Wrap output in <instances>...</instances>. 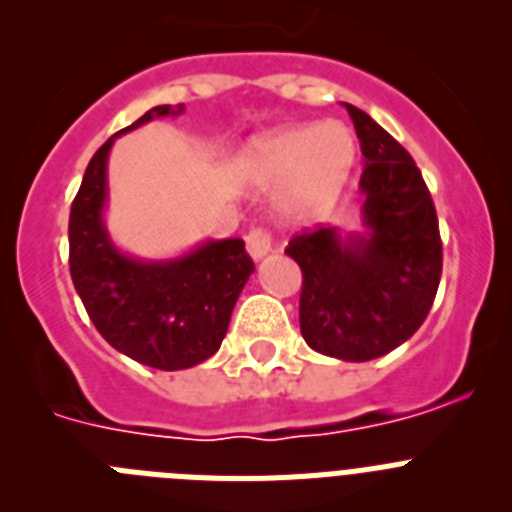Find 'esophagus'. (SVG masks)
Listing matches in <instances>:
<instances>
[{
	"label": "esophagus",
	"mask_w": 512,
	"mask_h": 512,
	"mask_svg": "<svg viewBox=\"0 0 512 512\" xmlns=\"http://www.w3.org/2000/svg\"><path fill=\"white\" fill-rule=\"evenodd\" d=\"M246 251L253 261H261L271 251V235L264 228H251L246 235Z\"/></svg>",
	"instance_id": "obj_1"
}]
</instances>
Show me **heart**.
Here are the masks:
<instances>
[{
  "instance_id": "1",
  "label": "heart",
  "mask_w": 512,
  "mask_h": 512,
  "mask_svg": "<svg viewBox=\"0 0 512 512\" xmlns=\"http://www.w3.org/2000/svg\"><path fill=\"white\" fill-rule=\"evenodd\" d=\"M356 138L343 122H310L274 130L251 143L246 174L259 189L287 182L279 210L287 217L325 210L338 200L356 164Z\"/></svg>"
}]
</instances>
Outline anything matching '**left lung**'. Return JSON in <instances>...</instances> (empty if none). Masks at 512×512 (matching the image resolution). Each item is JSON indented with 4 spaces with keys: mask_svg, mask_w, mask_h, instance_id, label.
Listing matches in <instances>:
<instances>
[{
    "mask_svg": "<svg viewBox=\"0 0 512 512\" xmlns=\"http://www.w3.org/2000/svg\"><path fill=\"white\" fill-rule=\"evenodd\" d=\"M364 153V233L318 228L284 248L302 269L300 330L341 361L390 354L423 325L441 282V235L431 192L410 153L364 110L346 104Z\"/></svg>",
    "mask_w": 512,
    "mask_h": 512,
    "instance_id": "8db88e82",
    "label": "left lung"
}]
</instances>
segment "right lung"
<instances>
[{
  "mask_svg": "<svg viewBox=\"0 0 512 512\" xmlns=\"http://www.w3.org/2000/svg\"><path fill=\"white\" fill-rule=\"evenodd\" d=\"M161 104L112 135L92 156L69 217L71 279L102 338L138 364L179 372L215 354L238 295L253 274L241 238L205 241L176 259H135L104 228L107 158L115 138L153 117L182 115Z\"/></svg>",
  "mask_w": 512,
  "mask_h": 512,
  "instance_id": "add662e5",
  "label": "right lung"
}]
</instances>
